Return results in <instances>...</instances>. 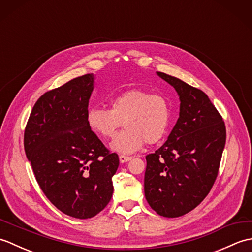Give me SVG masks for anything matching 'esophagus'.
Segmentation results:
<instances>
[{
	"mask_svg": "<svg viewBox=\"0 0 252 252\" xmlns=\"http://www.w3.org/2000/svg\"><path fill=\"white\" fill-rule=\"evenodd\" d=\"M131 159H132V157L126 156V155H120V156H119V160H120L121 163H125V162H126V161H130Z\"/></svg>",
	"mask_w": 252,
	"mask_h": 252,
	"instance_id": "1",
	"label": "esophagus"
}]
</instances>
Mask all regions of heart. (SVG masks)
<instances>
[{
    "mask_svg": "<svg viewBox=\"0 0 252 252\" xmlns=\"http://www.w3.org/2000/svg\"><path fill=\"white\" fill-rule=\"evenodd\" d=\"M170 115L167 97L133 88L114 96L109 109H89L87 123L95 134L105 140L114 137L123 123L126 129L114 138L110 146L118 153L130 154L140 149L144 142L155 144L161 140L167 133Z\"/></svg>",
    "mask_w": 252,
    "mask_h": 252,
    "instance_id": "1",
    "label": "heart"
}]
</instances>
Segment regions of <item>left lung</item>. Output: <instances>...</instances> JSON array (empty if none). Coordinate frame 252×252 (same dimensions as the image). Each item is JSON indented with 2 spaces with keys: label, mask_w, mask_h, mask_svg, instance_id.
<instances>
[{
  "label": "left lung",
  "mask_w": 252,
  "mask_h": 252,
  "mask_svg": "<svg viewBox=\"0 0 252 252\" xmlns=\"http://www.w3.org/2000/svg\"><path fill=\"white\" fill-rule=\"evenodd\" d=\"M180 96V117L163 145L146 156L144 190L159 216L178 218L205 199L217 180L225 123L201 90L157 72Z\"/></svg>",
  "instance_id": "obj_1"
}]
</instances>
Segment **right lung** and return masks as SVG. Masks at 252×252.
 <instances>
[{
  "mask_svg": "<svg viewBox=\"0 0 252 252\" xmlns=\"http://www.w3.org/2000/svg\"><path fill=\"white\" fill-rule=\"evenodd\" d=\"M94 76L74 78L36 100L24 146L40 189L67 216L90 219L108 205L119 157L87 123Z\"/></svg>",
  "mask_w": 252,
  "mask_h": 252,
  "instance_id": "1",
  "label": "right lung"
}]
</instances>
